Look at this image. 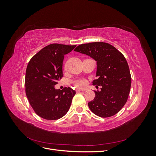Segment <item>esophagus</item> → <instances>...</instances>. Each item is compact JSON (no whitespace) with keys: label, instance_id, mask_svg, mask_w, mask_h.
Instances as JSON below:
<instances>
[{"label":"esophagus","instance_id":"34e87169","mask_svg":"<svg viewBox=\"0 0 156 156\" xmlns=\"http://www.w3.org/2000/svg\"><path fill=\"white\" fill-rule=\"evenodd\" d=\"M76 91H77V92H84V91H86V90H84V89H79V88H77V89L76 90Z\"/></svg>","mask_w":156,"mask_h":156}]
</instances>
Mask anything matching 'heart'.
I'll use <instances>...</instances> for the list:
<instances>
[{"label": "heart", "mask_w": 156, "mask_h": 156, "mask_svg": "<svg viewBox=\"0 0 156 156\" xmlns=\"http://www.w3.org/2000/svg\"><path fill=\"white\" fill-rule=\"evenodd\" d=\"M73 83L75 87H84L87 85V81L85 79H82V78H79L75 79L73 81Z\"/></svg>", "instance_id": "b5f03b06"}]
</instances>
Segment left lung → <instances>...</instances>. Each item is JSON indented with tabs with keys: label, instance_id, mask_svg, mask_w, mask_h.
Masks as SVG:
<instances>
[{
	"label": "left lung",
	"instance_id": "obj_1",
	"mask_svg": "<svg viewBox=\"0 0 156 156\" xmlns=\"http://www.w3.org/2000/svg\"><path fill=\"white\" fill-rule=\"evenodd\" d=\"M75 51L90 56L96 61L98 79L94 85L101 86L88 103L91 111L102 118L119 112L128 98L131 78L127 61L115 47L105 42H92L77 46Z\"/></svg>",
	"mask_w": 156,
	"mask_h": 156
}]
</instances>
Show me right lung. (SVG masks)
<instances>
[{
	"instance_id": "right-lung-1",
	"label": "right lung",
	"mask_w": 156,
	"mask_h": 156,
	"mask_svg": "<svg viewBox=\"0 0 156 156\" xmlns=\"http://www.w3.org/2000/svg\"><path fill=\"white\" fill-rule=\"evenodd\" d=\"M75 47L50 44L41 49L28 64L26 95L35 112L44 119H59L66 114L71 106L75 91L69 87L56 90L55 85L63 76L64 55Z\"/></svg>"
}]
</instances>
